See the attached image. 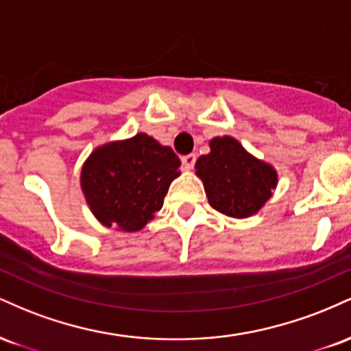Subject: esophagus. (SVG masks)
Wrapping results in <instances>:
<instances>
[{"label":"esophagus","instance_id":"34e87169","mask_svg":"<svg viewBox=\"0 0 351 351\" xmlns=\"http://www.w3.org/2000/svg\"><path fill=\"white\" fill-rule=\"evenodd\" d=\"M181 163H183L184 170H191V168L195 167V163H196V155H195V153L184 155L183 158H181Z\"/></svg>","mask_w":351,"mask_h":351}]
</instances>
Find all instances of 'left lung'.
<instances>
[{
  "label": "left lung",
  "mask_w": 351,
  "mask_h": 351,
  "mask_svg": "<svg viewBox=\"0 0 351 351\" xmlns=\"http://www.w3.org/2000/svg\"><path fill=\"white\" fill-rule=\"evenodd\" d=\"M211 152L196 160V175L216 211L237 217L256 215L277 186V171L256 158L232 136H215Z\"/></svg>",
  "instance_id": "1"
}]
</instances>
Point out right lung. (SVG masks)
I'll list each match as a JSON object with an SVG mask.
<instances>
[{
    "mask_svg": "<svg viewBox=\"0 0 351 351\" xmlns=\"http://www.w3.org/2000/svg\"><path fill=\"white\" fill-rule=\"evenodd\" d=\"M180 165L170 147L136 134L95 148L80 171V188L102 226L135 232L162 209Z\"/></svg>",
    "mask_w": 351,
    "mask_h": 351,
    "instance_id": "right-lung-1",
    "label": "right lung"
}]
</instances>
